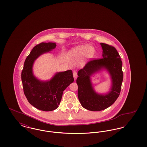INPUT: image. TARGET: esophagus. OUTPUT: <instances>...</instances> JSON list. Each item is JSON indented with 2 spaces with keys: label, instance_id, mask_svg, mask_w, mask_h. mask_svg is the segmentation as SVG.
Wrapping results in <instances>:
<instances>
[{
  "label": "esophagus",
  "instance_id": "obj_1",
  "mask_svg": "<svg viewBox=\"0 0 147 147\" xmlns=\"http://www.w3.org/2000/svg\"><path fill=\"white\" fill-rule=\"evenodd\" d=\"M77 77H78V75H77V71H73V77H74L75 80L77 79Z\"/></svg>",
  "mask_w": 147,
  "mask_h": 147
}]
</instances>
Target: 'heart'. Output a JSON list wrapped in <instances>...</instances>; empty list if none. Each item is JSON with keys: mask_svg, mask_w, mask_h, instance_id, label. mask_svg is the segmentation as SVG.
Wrapping results in <instances>:
<instances>
[{"mask_svg": "<svg viewBox=\"0 0 147 147\" xmlns=\"http://www.w3.org/2000/svg\"><path fill=\"white\" fill-rule=\"evenodd\" d=\"M94 48L90 45H82L77 46L70 52V57L74 59H78L83 56L89 58L93 56Z\"/></svg>", "mask_w": 147, "mask_h": 147, "instance_id": "1", "label": "heart"}]
</instances>
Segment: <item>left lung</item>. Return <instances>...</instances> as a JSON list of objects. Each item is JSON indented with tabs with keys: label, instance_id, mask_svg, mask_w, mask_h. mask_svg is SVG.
<instances>
[{
	"label": "left lung",
	"instance_id": "1",
	"mask_svg": "<svg viewBox=\"0 0 147 147\" xmlns=\"http://www.w3.org/2000/svg\"><path fill=\"white\" fill-rule=\"evenodd\" d=\"M100 45L103 51L102 58L89 61L78 72L79 100L84 109L92 111L104 110L115 102L119 95L123 78L122 62L117 51L107 44L101 43ZM102 70H107L109 73L112 86L107 93L98 94L94 90L91 77Z\"/></svg>",
	"mask_w": 147,
	"mask_h": 147
}]
</instances>
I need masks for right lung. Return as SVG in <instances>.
<instances>
[{
  "label": "right lung",
  "mask_w": 147,
  "mask_h": 147,
  "mask_svg": "<svg viewBox=\"0 0 147 147\" xmlns=\"http://www.w3.org/2000/svg\"><path fill=\"white\" fill-rule=\"evenodd\" d=\"M56 47V43L52 42H42L36 45L27 57L21 72L24 92L28 102L44 111H51L58 108L63 91L74 82L71 70L57 72L46 81L41 80L34 76L32 68L35 60Z\"/></svg>",
  "instance_id": "add662e5"
}]
</instances>
